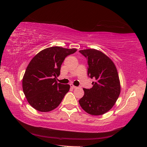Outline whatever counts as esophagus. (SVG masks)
I'll list each match as a JSON object with an SVG mask.
<instances>
[{
	"mask_svg": "<svg viewBox=\"0 0 147 147\" xmlns=\"http://www.w3.org/2000/svg\"><path fill=\"white\" fill-rule=\"evenodd\" d=\"M70 86H71V87L72 88H73V89H75V88H77L78 87L77 86H74L73 84H70Z\"/></svg>",
	"mask_w": 147,
	"mask_h": 147,
	"instance_id": "1",
	"label": "esophagus"
}]
</instances>
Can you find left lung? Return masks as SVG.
<instances>
[{
  "instance_id": "obj_1",
  "label": "left lung",
  "mask_w": 147,
  "mask_h": 147,
  "mask_svg": "<svg viewBox=\"0 0 147 147\" xmlns=\"http://www.w3.org/2000/svg\"><path fill=\"white\" fill-rule=\"evenodd\" d=\"M88 62V75L95 82L91 88H83L84 94L79 100L87 113L102 115L113 107L119 96L121 86L119 75L110 58L95 49L79 51Z\"/></svg>"
}]
</instances>
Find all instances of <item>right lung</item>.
I'll return each mask as SVG.
<instances>
[{
    "label": "right lung",
    "instance_id": "1",
    "mask_svg": "<svg viewBox=\"0 0 147 147\" xmlns=\"http://www.w3.org/2000/svg\"><path fill=\"white\" fill-rule=\"evenodd\" d=\"M76 49L55 46L38 53L30 61L23 78V90L30 105L40 112H49L57 107L69 85L58 83L61 64Z\"/></svg>",
    "mask_w": 147,
    "mask_h": 147
}]
</instances>
